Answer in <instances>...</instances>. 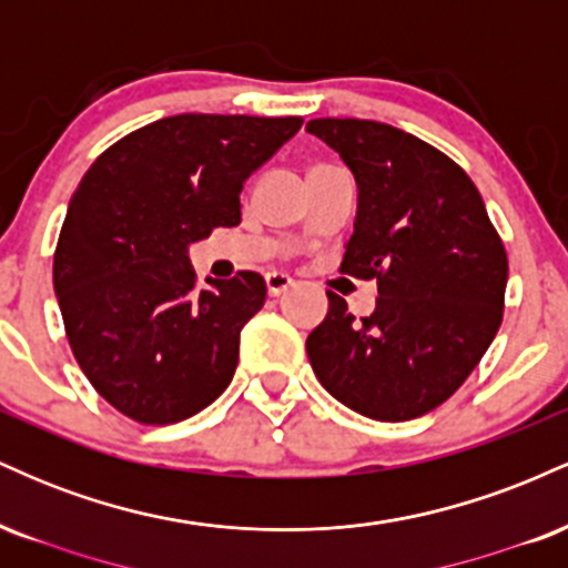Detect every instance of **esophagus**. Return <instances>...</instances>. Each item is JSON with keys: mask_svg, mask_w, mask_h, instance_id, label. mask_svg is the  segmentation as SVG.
<instances>
[{"mask_svg": "<svg viewBox=\"0 0 568 568\" xmlns=\"http://www.w3.org/2000/svg\"><path fill=\"white\" fill-rule=\"evenodd\" d=\"M293 288V277L285 275V272H266V291L270 296H280V293Z\"/></svg>", "mask_w": 568, "mask_h": 568, "instance_id": "34e87169", "label": "esophagus"}]
</instances>
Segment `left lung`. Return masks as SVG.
Returning a JSON list of instances; mask_svg holds the SVG:
<instances>
[{
    "instance_id": "1",
    "label": "left lung",
    "mask_w": 568,
    "mask_h": 568,
    "mask_svg": "<svg viewBox=\"0 0 568 568\" xmlns=\"http://www.w3.org/2000/svg\"><path fill=\"white\" fill-rule=\"evenodd\" d=\"M355 175V232L342 272L376 277L379 304L355 321L328 291L306 355L338 403L406 422L448 400L497 336L507 253L484 197L454 160L374 120H310Z\"/></svg>"
}]
</instances>
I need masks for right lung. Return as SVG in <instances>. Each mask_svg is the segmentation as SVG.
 Here are the masks:
<instances>
[{
    "label": "right lung",
    "mask_w": 568,
    "mask_h": 568,
    "mask_svg": "<svg viewBox=\"0 0 568 568\" xmlns=\"http://www.w3.org/2000/svg\"><path fill=\"white\" fill-rule=\"evenodd\" d=\"M302 116L175 114L109 146L71 194L53 285L77 363L141 425H173L230 387L256 272L194 291L189 245L240 224V192Z\"/></svg>",
    "instance_id": "add662e5"
}]
</instances>
